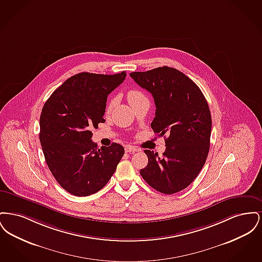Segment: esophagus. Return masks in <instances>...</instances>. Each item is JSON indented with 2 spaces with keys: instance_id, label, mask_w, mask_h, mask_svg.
Masks as SVG:
<instances>
[{
  "instance_id": "esophagus-1",
  "label": "esophagus",
  "mask_w": 262,
  "mask_h": 262,
  "mask_svg": "<svg viewBox=\"0 0 262 262\" xmlns=\"http://www.w3.org/2000/svg\"><path fill=\"white\" fill-rule=\"evenodd\" d=\"M137 149L135 146H132V145H127L125 146V152H129V153H135L137 152Z\"/></svg>"
}]
</instances>
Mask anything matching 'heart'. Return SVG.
<instances>
[{"mask_svg": "<svg viewBox=\"0 0 262 262\" xmlns=\"http://www.w3.org/2000/svg\"><path fill=\"white\" fill-rule=\"evenodd\" d=\"M127 100H128V102H129V104L130 105H133L134 103H136L137 101L138 100L142 99V98H145V96H144V94L141 92V91H139V90H135V89H133V90H129L128 92H127ZM116 103H117V98H115V97H113L111 99L108 101V104H107V108H106V110H107V112H111L113 110V108L115 107V105H116Z\"/></svg>", "mask_w": 262, "mask_h": 262, "instance_id": "1", "label": "heart"}]
</instances>
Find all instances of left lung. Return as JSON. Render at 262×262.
Listing matches in <instances>:
<instances>
[{"instance_id": "left-lung-1", "label": "left lung", "mask_w": 262, "mask_h": 262, "mask_svg": "<svg viewBox=\"0 0 262 262\" xmlns=\"http://www.w3.org/2000/svg\"><path fill=\"white\" fill-rule=\"evenodd\" d=\"M129 75L152 94L156 111L151 127L165 137L166 143L161 157L144 150L148 164L140 174L162 193L179 192L199 176L209 152L212 121L208 103L200 88L173 68L160 67Z\"/></svg>"}]
</instances>
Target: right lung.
I'll return each mask as SVG.
<instances>
[{
  "mask_svg": "<svg viewBox=\"0 0 262 262\" xmlns=\"http://www.w3.org/2000/svg\"><path fill=\"white\" fill-rule=\"evenodd\" d=\"M125 75L77 74L44 104L39 138L45 160L59 185L75 196H88L105 187L125 154L116 142L99 148L91 140L90 128L105 122L108 95Z\"/></svg>",
  "mask_w": 262,
  "mask_h": 262,
  "instance_id": "obj_1",
  "label": "right lung"
}]
</instances>
